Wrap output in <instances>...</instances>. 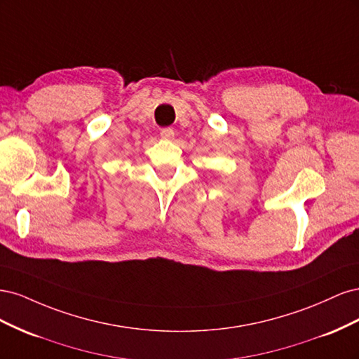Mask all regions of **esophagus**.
Returning a JSON list of instances; mask_svg holds the SVG:
<instances>
[{
  "instance_id": "34e87169",
  "label": "esophagus",
  "mask_w": 359,
  "mask_h": 359,
  "mask_svg": "<svg viewBox=\"0 0 359 359\" xmlns=\"http://www.w3.org/2000/svg\"><path fill=\"white\" fill-rule=\"evenodd\" d=\"M173 130L172 128H165V130H161L160 132V136H161V139H165V140H170V139H173Z\"/></svg>"
}]
</instances>
